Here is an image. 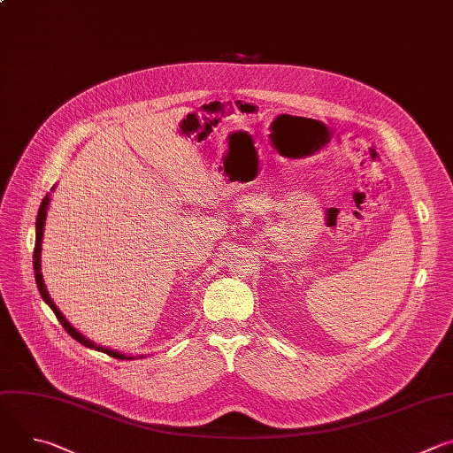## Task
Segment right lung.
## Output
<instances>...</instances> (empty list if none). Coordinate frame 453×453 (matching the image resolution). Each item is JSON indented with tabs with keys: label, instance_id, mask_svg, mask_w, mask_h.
<instances>
[{
	"label": "right lung",
	"instance_id": "right-lung-1",
	"mask_svg": "<svg viewBox=\"0 0 453 453\" xmlns=\"http://www.w3.org/2000/svg\"><path fill=\"white\" fill-rule=\"evenodd\" d=\"M53 189V188H51ZM48 206H50V193H46V197L42 199V203H41V208H39V213H37V220H35V247H34V271H35V281H37V288H39V294H41V297L44 299V303L53 310V313H55V317L58 319V322L60 325L64 326V330H66L77 342H81L82 346H86V348H91V349H98V351H102V353H107L109 357H112V358H119V360H123V358H127V360H131V357H125L123 353H118V351H112V349H107V348H104V346H96L93 341H89V339H86L81 332H77L70 322L66 320V317H64L62 313H60V310L55 306V303L51 301V297H50V294H48V290H46V285H44V280H42V274H41V250H42V236H44V224H46V211H48Z\"/></svg>",
	"mask_w": 453,
	"mask_h": 453
}]
</instances>
